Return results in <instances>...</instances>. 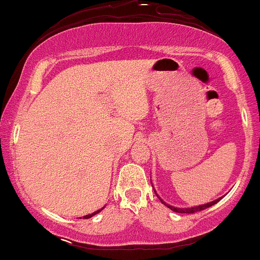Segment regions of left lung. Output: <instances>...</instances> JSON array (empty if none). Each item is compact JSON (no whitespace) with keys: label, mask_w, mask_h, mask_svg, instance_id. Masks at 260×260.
Returning <instances> with one entry per match:
<instances>
[{"label":"left lung","mask_w":260,"mask_h":260,"mask_svg":"<svg viewBox=\"0 0 260 260\" xmlns=\"http://www.w3.org/2000/svg\"><path fill=\"white\" fill-rule=\"evenodd\" d=\"M155 193H156V192H155ZM156 196H157V194H156ZM159 199H160V198H159ZM220 199H221V198L216 199V201H214V202H211V203H208V204L199 205V207H193V208H175V207H172V205L166 204V203L164 202V201H161V199H160V201H161V203H162V204H165L166 207L171 209V210L176 211V213H181V214H194V213H197V211H201V210H204V209H207V208H210L211 205L216 204V203L219 202Z\"/></svg>","instance_id":"1"}]
</instances>
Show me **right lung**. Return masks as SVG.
<instances>
[{
  "mask_svg": "<svg viewBox=\"0 0 260 260\" xmlns=\"http://www.w3.org/2000/svg\"><path fill=\"white\" fill-rule=\"evenodd\" d=\"M101 210H103V209H100V210H96V211H95V213H92V214H89V215H85V216H83V219H89V217H91V216L96 215V214H98V213H100Z\"/></svg>",
  "mask_w": 260,
  "mask_h": 260,
  "instance_id": "obj_1",
  "label": "right lung"
}]
</instances>
